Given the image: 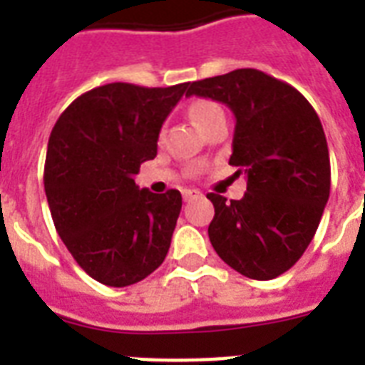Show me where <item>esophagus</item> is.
Wrapping results in <instances>:
<instances>
[{
	"instance_id": "1",
	"label": "esophagus",
	"mask_w": 365,
	"mask_h": 365,
	"mask_svg": "<svg viewBox=\"0 0 365 365\" xmlns=\"http://www.w3.org/2000/svg\"><path fill=\"white\" fill-rule=\"evenodd\" d=\"M182 195H183V200H185V202H189V200H195V199H199V197H202V193H200V191H197V189H183Z\"/></svg>"
}]
</instances>
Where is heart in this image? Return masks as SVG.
I'll return each instance as SVG.
<instances>
[{
	"label": "heart",
	"mask_w": 365,
	"mask_h": 365,
	"mask_svg": "<svg viewBox=\"0 0 365 365\" xmlns=\"http://www.w3.org/2000/svg\"><path fill=\"white\" fill-rule=\"evenodd\" d=\"M189 115L197 125L205 130L212 123L222 121L225 119V113H223V108L212 100H197L193 104L189 106Z\"/></svg>",
	"instance_id": "heart-1"
}]
</instances>
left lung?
<instances>
[{
  "mask_svg": "<svg viewBox=\"0 0 365 365\" xmlns=\"http://www.w3.org/2000/svg\"><path fill=\"white\" fill-rule=\"evenodd\" d=\"M227 104L235 113L229 165L246 174V193L214 205L208 237L229 267L271 280L297 263L317 233L329 197L331 168L322 123L288 83L254 68L187 83L185 96Z\"/></svg>",
  "mask_w": 365,
  "mask_h": 365,
  "instance_id": "1",
  "label": "left lung"
}]
</instances>
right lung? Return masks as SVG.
Here are the masks:
<instances>
[{"mask_svg":"<svg viewBox=\"0 0 365 365\" xmlns=\"http://www.w3.org/2000/svg\"><path fill=\"white\" fill-rule=\"evenodd\" d=\"M187 83H110L81 94L54 125L45 195L60 239L94 280L123 288L165 261L182 210L178 189H138L134 174L157 155L160 126Z\"/></svg>","mask_w":365,"mask_h":365,"instance_id":"obj_1","label":"right lung"}]
</instances>
